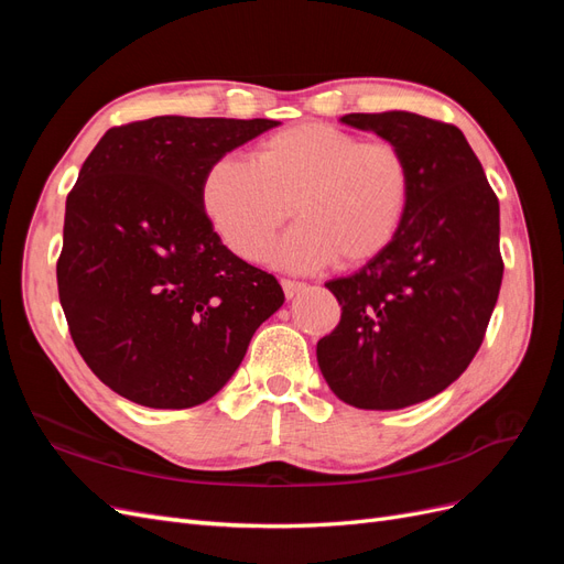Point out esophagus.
<instances>
[{"instance_id": "esophagus-1", "label": "esophagus", "mask_w": 564, "mask_h": 564, "mask_svg": "<svg viewBox=\"0 0 564 564\" xmlns=\"http://www.w3.org/2000/svg\"><path fill=\"white\" fill-rule=\"evenodd\" d=\"M305 286H308V284L299 282V280H289V278L282 280V289H284V296L286 299H294L301 292V289H305Z\"/></svg>"}]
</instances>
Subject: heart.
Returning <instances> with one entry per match:
<instances>
[{"label": "heart", "mask_w": 564, "mask_h": 564, "mask_svg": "<svg viewBox=\"0 0 564 564\" xmlns=\"http://www.w3.org/2000/svg\"><path fill=\"white\" fill-rule=\"evenodd\" d=\"M412 199V166L390 141L329 124H296L256 145L251 162L216 160L199 185L209 224L237 256L265 261L294 216L280 261L308 270L365 263L395 240Z\"/></svg>", "instance_id": "obj_1"}]
</instances>
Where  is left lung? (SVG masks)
I'll list each match as a JSON object with an SVG mask.
<instances>
[{"label":"left lung","mask_w":564,"mask_h":564,"mask_svg":"<svg viewBox=\"0 0 564 564\" xmlns=\"http://www.w3.org/2000/svg\"><path fill=\"white\" fill-rule=\"evenodd\" d=\"M340 122L404 152L412 199L390 247L324 284L340 319L317 340V362L346 404L402 409L454 383L482 346L503 278L499 199L454 124L402 110Z\"/></svg>","instance_id":"left-lung-1"}]
</instances>
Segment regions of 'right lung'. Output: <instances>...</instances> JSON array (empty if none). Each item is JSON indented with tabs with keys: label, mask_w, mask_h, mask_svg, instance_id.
Masks as SVG:
<instances>
[{
	"label": "right lung",
	"mask_w": 564,
	"mask_h": 564,
	"mask_svg": "<svg viewBox=\"0 0 564 564\" xmlns=\"http://www.w3.org/2000/svg\"><path fill=\"white\" fill-rule=\"evenodd\" d=\"M275 119L150 117L112 127L65 202L56 263L67 329L96 377L135 404L207 402L284 303L275 275L220 242L207 169Z\"/></svg>",
	"instance_id": "1"
}]
</instances>
